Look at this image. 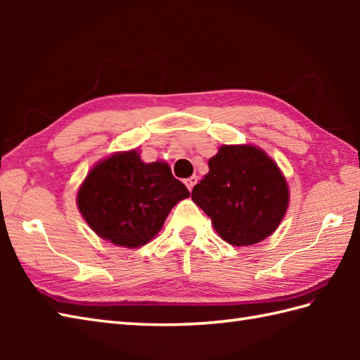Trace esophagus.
<instances>
[{
	"label": "esophagus",
	"mask_w": 360,
	"mask_h": 360,
	"mask_svg": "<svg viewBox=\"0 0 360 360\" xmlns=\"http://www.w3.org/2000/svg\"><path fill=\"white\" fill-rule=\"evenodd\" d=\"M184 182H186L187 188L190 190V192H192L193 187H195V184H196V182H198V178H196V176H190V178H188V179H186Z\"/></svg>",
	"instance_id": "34e87169"
}]
</instances>
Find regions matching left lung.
I'll return each mask as SVG.
<instances>
[{
  "label": "left lung",
  "instance_id": "left-lung-1",
  "mask_svg": "<svg viewBox=\"0 0 360 360\" xmlns=\"http://www.w3.org/2000/svg\"><path fill=\"white\" fill-rule=\"evenodd\" d=\"M192 200L212 218L218 235L233 246H250L278 227L288 209L285 176L254 145H223Z\"/></svg>",
  "mask_w": 360,
  "mask_h": 360
}]
</instances>
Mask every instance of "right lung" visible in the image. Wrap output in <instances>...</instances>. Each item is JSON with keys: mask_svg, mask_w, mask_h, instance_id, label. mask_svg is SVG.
I'll use <instances>...</instances> for the list:
<instances>
[{"mask_svg": "<svg viewBox=\"0 0 360 360\" xmlns=\"http://www.w3.org/2000/svg\"><path fill=\"white\" fill-rule=\"evenodd\" d=\"M190 192L165 162L145 164L136 150L98 162L79 188L82 217L112 244L139 248L162 227L168 213Z\"/></svg>", "mask_w": 360, "mask_h": 360, "instance_id": "obj_1", "label": "right lung"}]
</instances>
